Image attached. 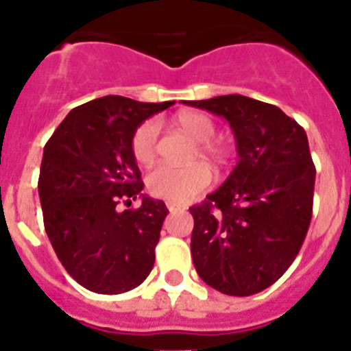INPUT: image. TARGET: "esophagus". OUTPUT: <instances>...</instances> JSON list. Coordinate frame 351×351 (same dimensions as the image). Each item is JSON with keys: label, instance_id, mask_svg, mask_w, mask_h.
<instances>
[{"label": "esophagus", "instance_id": "obj_1", "mask_svg": "<svg viewBox=\"0 0 351 351\" xmlns=\"http://www.w3.org/2000/svg\"><path fill=\"white\" fill-rule=\"evenodd\" d=\"M167 208H169V212L182 210V207H180V205H176V203H173V202H167Z\"/></svg>", "mask_w": 351, "mask_h": 351}]
</instances>
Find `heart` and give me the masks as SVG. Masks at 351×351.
Listing matches in <instances>:
<instances>
[{
	"mask_svg": "<svg viewBox=\"0 0 351 351\" xmlns=\"http://www.w3.org/2000/svg\"><path fill=\"white\" fill-rule=\"evenodd\" d=\"M175 123L185 134L193 137L198 144V153L212 162L225 160V149L210 143L216 134L214 121L202 112H180ZM158 125L157 121H144L132 137V153L134 158L143 166L152 164L157 155ZM210 182V171L203 164H193L187 167L158 166L148 176V191L155 198L167 199L173 203H187L196 194L202 193Z\"/></svg>",
	"mask_w": 351,
	"mask_h": 351,
	"instance_id": "heart-1",
	"label": "heart"
}]
</instances>
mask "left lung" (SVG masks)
Wrapping results in <instances>:
<instances>
[{"label": "left lung", "instance_id": "1", "mask_svg": "<svg viewBox=\"0 0 351 351\" xmlns=\"http://www.w3.org/2000/svg\"><path fill=\"white\" fill-rule=\"evenodd\" d=\"M184 103L228 121L239 155L219 189L189 208L194 267L219 293L252 296L284 275L307 235L316 182L307 134L241 94Z\"/></svg>", "mask_w": 351, "mask_h": 351}]
</instances>
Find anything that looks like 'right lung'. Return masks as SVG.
Instances as JSON below:
<instances>
[{"instance_id":"right-lung-1","label":"right lung","mask_w":351,"mask_h":351,"mask_svg":"<svg viewBox=\"0 0 351 351\" xmlns=\"http://www.w3.org/2000/svg\"><path fill=\"white\" fill-rule=\"evenodd\" d=\"M173 101L103 96L73 108L44 146L39 198L58 261L85 289L119 294L146 280L167 216L166 203L141 191L132 137ZM143 198L121 213L117 203Z\"/></svg>"}]
</instances>
